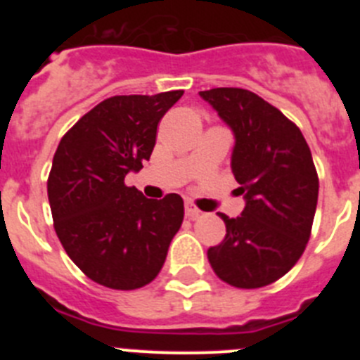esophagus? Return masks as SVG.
<instances>
[{"mask_svg": "<svg viewBox=\"0 0 360 360\" xmlns=\"http://www.w3.org/2000/svg\"><path fill=\"white\" fill-rule=\"evenodd\" d=\"M200 209L196 207L195 203L193 202H186V216L187 218H196V216H200Z\"/></svg>", "mask_w": 360, "mask_h": 360, "instance_id": "34e87169", "label": "esophagus"}]
</instances>
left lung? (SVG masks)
Returning a JSON list of instances; mask_svg holds the SVG:
<instances>
[{"label": "left lung", "mask_w": 360, "mask_h": 360, "mask_svg": "<svg viewBox=\"0 0 360 360\" xmlns=\"http://www.w3.org/2000/svg\"><path fill=\"white\" fill-rule=\"evenodd\" d=\"M234 131L232 173L247 205L238 218L219 214L225 240L207 250L221 281L262 288L303 256L316 216L319 176L301 129L276 106L243 88L200 91Z\"/></svg>", "instance_id": "obj_1"}]
</instances>
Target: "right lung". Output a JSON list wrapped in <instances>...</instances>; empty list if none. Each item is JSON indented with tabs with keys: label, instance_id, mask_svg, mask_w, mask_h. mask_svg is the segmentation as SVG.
<instances>
[{
	"label": "right lung",
	"instance_id": "1",
	"mask_svg": "<svg viewBox=\"0 0 360 360\" xmlns=\"http://www.w3.org/2000/svg\"><path fill=\"white\" fill-rule=\"evenodd\" d=\"M182 90L115 95L65 133L49 174L53 229L66 254L91 281L135 290L157 278L182 227L184 200H149L124 178L149 160L157 128Z\"/></svg>",
	"mask_w": 360,
	"mask_h": 360
}]
</instances>
